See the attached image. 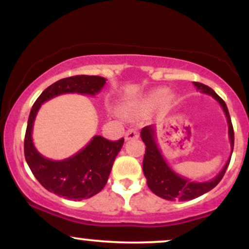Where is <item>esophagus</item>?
I'll return each instance as SVG.
<instances>
[{
	"label": "esophagus",
	"instance_id": "34e87169",
	"mask_svg": "<svg viewBox=\"0 0 249 249\" xmlns=\"http://www.w3.org/2000/svg\"><path fill=\"white\" fill-rule=\"evenodd\" d=\"M138 137H139L138 131L134 130V128H130V130H127L126 133H125V139H126V141L136 139V138H138Z\"/></svg>",
	"mask_w": 249,
	"mask_h": 249
}]
</instances>
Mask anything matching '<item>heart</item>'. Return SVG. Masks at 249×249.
I'll use <instances>...</instances> for the list:
<instances>
[{
	"mask_svg": "<svg viewBox=\"0 0 249 249\" xmlns=\"http://www.w3.org/2000/svg\"><path fill=\"white\" fill-rule=\"evenodd\" d=\"M173 96L168 95L166 89H156V90H152L151 92H148L144 98L142 99L141 102L138 103V107H141L142 110H153V108L158 107L159 105L162 104L164 102L166 103H172L173 102ZM125 111L126 112H132L133 108L131 107H125Z\"/></svg>",
	"mask_w": 249,
	"mask_h": 249,
	"instance_id": "obj_1",
	"label": "heart"
}]
</instances>
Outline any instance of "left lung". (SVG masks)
Returning <instances> with one entry per match:
<instances>
[{
    "mask_svg": "<svg viewBox=\"0 0 249 249\" xmlns=\"http://www.w3.org/2000/svg\"><path fill=\"white\" fill-rule=\"evenodd\" d=\"M193 84L202 93H207V95L212 96L221 105L228 123V137H230L231 148H232V151H231V156H232L234 147V131L227 105L210 87L198 82H193ZM141 137L142 142L146 145L144 160H142V171H144V176L147 180V186L156 196H160L162 199L171 200V201H174V200L186 201V200L198 198V196L207 193L208 191H211L219 184L220 180L224 177L226 170H227L228 165H230L231 157L226 162L224 168L220 171V173L215 178L202 182L192 181V180H188L185 177L179 176L178 173L174 172L172 168L168 166L166 160L162 157L161 151L159 150L158 145H157L156 127L153 125L142 127Z\"/></svg>",
    "mask_w": 249,
    "mask_h": 249,
    "instance_id": "obj_1",
    "label": "left lung"
}]
</instances>
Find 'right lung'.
I'll use <instances>...</instances> for the list:
<instances>
[{
    "label": "right lung",
    "instance_id": "right-lung-1",
    "mask_svg": "<svg viewBox=\"0 0 249 249\" xmlns=\"http://www.w3.org/2000/svg\"><path fill=\"white\" fill-rule=\"evenodd\" d=\"M105 83L107 79L101 76L79 75L59 79L45 89L33 105L24 137V156L35 178L49 192L77 201L91 198L107 185L124 138L110 142L95 136L87 146L64 160L45 158L33 142L34 122L43 103L63 93L95 96Z\"/></svg>",
    "mask_w": 249,
    "mask_h": 249
}]
</instances>
